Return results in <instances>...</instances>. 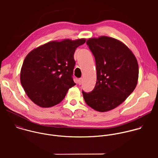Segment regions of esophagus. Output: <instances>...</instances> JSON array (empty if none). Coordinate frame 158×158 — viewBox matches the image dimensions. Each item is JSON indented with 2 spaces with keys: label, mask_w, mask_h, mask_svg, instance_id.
Returning a JSON list of instances; mask_svg holds the SVG:
<instances>
[{
  "label": "esophagus",
  "mask_w": 158,
  "mask_h": 158,
  "mask_svg": "<svg viewBox=\"0 0 158 158\" xmlns=\"http://www.w3.org/2000/svg\"><path fill=\"white\" fill-rule=\"evenodd\" d=\"M82 82H83V79H82V78L79 79V80H78V84H79V85H81V84L82 83Z\"/></svg>",
  "instance_id": "1"
}]
</instances>
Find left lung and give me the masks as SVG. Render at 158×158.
I'll return each mask as SVG.
<instances>
[{
	"mask_svg": "<svg viewBox=\"0 0 158 158\" xmlns=\"http://www.w3.org/2000/svg\"><path fill=\"white\" fill-rule=\"evenodd\" d=\"M86 44L95 57L97 81L91 93L82 91L83 98L93 109L107 112L123 103L136 88L138 63L132 51L114 38H90Z\"/></svg>",
	"mask_w": 158,
	"mask_h": 158,
	"instance_id": "obj_1",
	"label": "left lung"
}]
</instances>
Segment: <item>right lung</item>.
<instances>
[{
	"instance_id": "1",
	"label": "right lung",
	"mask_w": 158,
	"mask_h": 158,
	"mask_svg": "<svg viewBox=\"0 0 158 158\" xmlns=\"http://www.w3.org/2000/svg\"><path fill=\"white\" fill-rule=\"evenodd\" d=\"M86 39L49 42L33 49L26 57L20 79L26 94L35 104L50 107L60 103L76 85L73 79L74 54Z\"/></svg>"
}]
</instances>
